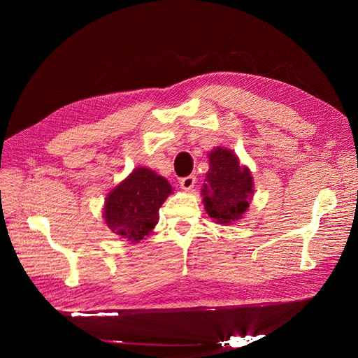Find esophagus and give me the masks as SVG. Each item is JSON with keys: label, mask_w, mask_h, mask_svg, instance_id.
Wrapping results in <instances>:
<instances>
[{"label": "esophagus", "mask_w": 358, "mask_h": 358, "mask_svg": "<svg viewBox=\"0 0 358 358\" xmlns=\"http://www.w3.org/2000/svg\"><path fill=\"white\" fill-rule=\"evenodd\" d=\"M194 185H196V176L194 175H189V176H185L180 179V188L185 189V191H189L194 188Z\"/></svg>", "instance_id": "esophagus-1"}]
</instances>
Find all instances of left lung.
<instances>
[{
    "instance_id": "obj_1",
    "label": "left lung",
    "mask_w": 358,
    "mask_h": 358,
    "mask_svg": "<svg viewBox=\"0 0 358 358\" xmlns=\"http://www.w3.org/2000/svg\"><path fill=\"white\" fill-rule=\"evenodd\" d=\"M204 210L213 221L230 225L243 218L254 196L251 171L233 150L215 148L209 154V171L201 189Z\"/></svg>"
}]
</instances>
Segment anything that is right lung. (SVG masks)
Listing matches in <instances>:
<instances>
[{
    "instance_id": "1",
    "label": "right lung",
    "mask_w": 358,
    "mask_h": 358,
    "mask_svg": "<svg viewBox=\"0 0 358 358\" xmlns=\"http://www.w3.org/2000/svg\"><path fill=\"white\" fill-rule=\"evenodd\" d=\"M173 191L166 178L137 167L106 197L103 216L110 231L137 243L154 230L159 208Z\"/></svg>"
}]
</instances>
